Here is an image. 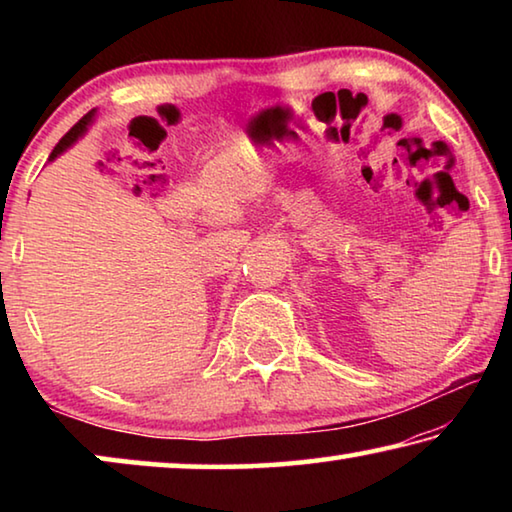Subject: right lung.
<instances>
[{
  "instance_id": "1",
  "label": "right lung",
  "mask_w": 512,
  "mask_h": 512,
  "mask_svg": "<svg viewBox=\"0 0 512 512\" xmlns=\"http://www.w3.org/2000/svg\"><path fill=\"white\" fill-rule=\"evenodd\" d=\"M94 117H97V110H90L88 115H85V117L79 121V124H74V126H72V131H69V133L63 137V140H60V142L56 144V149L51 151V155H49V162H51V160H56L60 153H65V151L69 149V146L79 142L81 137H83L85 133H88V128H90V124L94 121Z\"/></svg>"
}]
</instances>
